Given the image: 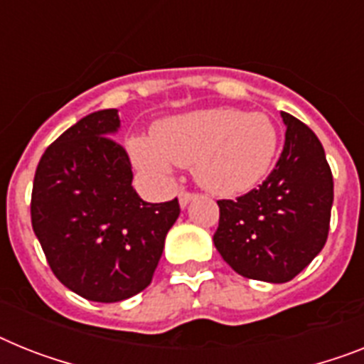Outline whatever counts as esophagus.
<instances>
[{
  "instance_id": "esophagus-1",
  "label": "esophagus",
  "mask_w": 364,
  "mask_h": 364,
  "mask_svg": "<svg viewBox=\"0 0 364 364\" xmlns=\"http://www.w3.org/2000/svg\"><path fill=\"white\" fill-rule=\"evenodd\" d=\"M177 198H179V205H181L183 209H185V207H187L192 200H196V194H192V192H185V191H183V192H179V196H177Z\"/></svg>"
}]
</instances>
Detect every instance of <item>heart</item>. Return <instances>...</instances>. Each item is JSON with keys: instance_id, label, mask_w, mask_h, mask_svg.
<instances>
[{"instance_id": "heart-1", "label": "heart", "mask_w": 364, "mask_h": 364, "mask_svg": "<svg viewBox=\"0 0 364 364\" xmlns=\"http://www.w3.org/2000/svg\"><path fill=\"white\" fill-rule=\"evenodd\" d=\"M277 129L262 112L231 107L200 109L157 122L148 136H131V161L164 179L172 163L192 166L194 179L218 196H237L264 179L277 151Z\"/></svg>"}]
</instances>
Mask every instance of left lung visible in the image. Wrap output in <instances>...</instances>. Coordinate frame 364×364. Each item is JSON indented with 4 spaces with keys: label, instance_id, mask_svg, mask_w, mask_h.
Returning a JSON list of instances; mask_svg holds the SVG:
<instances>
[{
    "label": "left lung",
    "instance_id": "obj_1",
    "mask_svg": "<svg viewBox=\"0 0 364 364\" xmlns=\"http://www.w3.org/2000/svg\"><path fill=\"white\" fill-rule=\"evenodd\" d=\"M285 146L259 188L220 200L215 246L248 279L287 283L323 248L333 205V176L318 136L289 112Z\"/></svg>",
    "mask_w": 364,
    "mask_h": 364
}]
</instances>
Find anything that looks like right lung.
<instances>
[{
	"label": "right lung",
	"instance_id": "add662e5",
	"mask_svg": "<svg viewBox=\"0 0 364 364\" xmlns=\"http://www.w3.org/2000/svg\"><path fill=\"white\" fill-rule=\"evenodd\" d=\"M118 109L85 116L42 155L31 196L33 231L64 287L114 304L151 283L177 200L148 203L131 181L129 157L112 136Z\"/></svg>",
	"mask_w": 364,
	"mask_h": 364
}]
</instances>
